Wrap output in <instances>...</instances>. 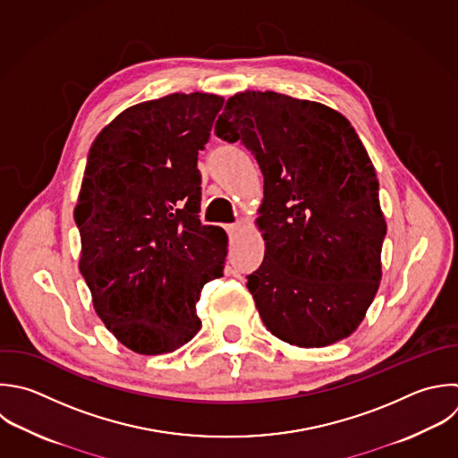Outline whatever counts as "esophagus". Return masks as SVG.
Instances as JSON below:
<instances>
[{
	"label": "esophagus",
	"instance_id": "obj_1",
	"mask_svg": "<svg viewBox=\"0 0 458 458\" xmlns=\"http://www.w3.org/2000/svg\"><path fill=\"white\" fill-rule=\"evenodd\" d=\"M238 229H240V225H238V224H227V225H225V231H227V234H229V236L236 234V233H238Z\"/></svg>",
	"mask_w": 458,
	"mask_h": 458
}]
</instances>
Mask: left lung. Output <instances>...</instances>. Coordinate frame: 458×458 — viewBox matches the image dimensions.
Segmentation results:
<instances>
[{"label":"left lung","instance_id":"left-lung-1","mask_svg":"<svg viewBox=\"0 0 458 458\" xmlns=\"http://www.w3.org/2000/svg\"><path fill=\"white\" fill-rule=\"evenodd\" d=\"M215 132L245 145L265 179V259L247 276L263 324L299 347L347 338L377 292L386 234L356 131L327 106L245 91L227 100Z\"/></svg>","mask_w":458,"mask_h":458}]
</instances>
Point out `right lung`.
Instances as JSON below:
<instances>
[{
  "label": "right lung",
  "mask_w": 458,
  "mask_h": 458,
  "mask_svg": "<svg viewBox=\"0 0 458 458\" xmlns=\"http://www.w3.org/2000/svg\"><path fill=\"white\" fill-rule=\"evenodd\" d=\"M224 98L174 93L118 114L93 141L75 208L79 268L125 347L165 354L202 322V286L224 274L227 234L202 225L199 150Z\"/></svg>",
  "instance_id": "right-lung-1"
}]
</instances>
